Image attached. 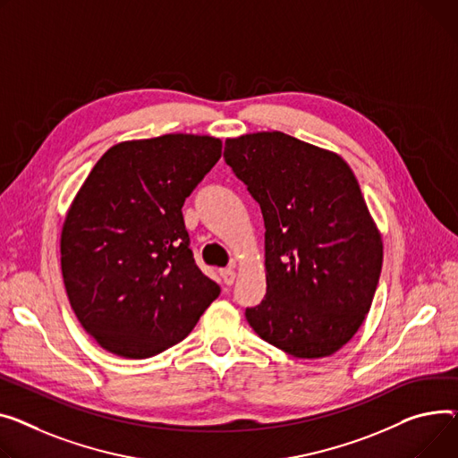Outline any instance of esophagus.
<instances>
[{
  "label": "esophagus",
  "mask_w": 458,
  "mask_h": 458,
  "mask_svg": "<svg viewBox=\"0 0 458 458\" xmlns=\"http://www.w3.org/2000/svg\"><path fill=\"white\" fill-rule=\"evenodd\" d=\"M219 274H221V278H223V282H225L226 285H232V284L235 282V270H233L232 267L221 268V270H219Z\"/></svg>",
  "instance_id": "34e87169"
}]
</instances>
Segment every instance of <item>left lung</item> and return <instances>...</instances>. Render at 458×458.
<instances>
[{"label": "left lung", "instance_id": "1", "mask_svg": "<svg viewBox=\"0 0 458 458\" xmlns=\"http://www.w3.org/2000/svg\"><path fill=\"white\" fill-rule=\"evenodd\" d=\"M225 162L259 204L267 294L245 317L294 357L343 348L369 315L383 242L348 164L284 132L225 143Z\"/></svg>", "mask_w": 458, "mask_h": 458}]
</instances>
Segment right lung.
<instances>
[{"label":"right lung","mask_w":458,"mask_h":458,"mask_svg":"<svg viewBox=\"0 0 458 458\" xmlns=\"http://www.w3.org/2000/svg\"><path fill=\"white\" fill-rule=\"evenodd\" d=\"M221 140L165 134L108 148L60 237L72 308L105 350L157 355L188 337L221 287L197 267L182 206L221 158Z\"/></svg>","instance_id":"add662e5"}]
</instances>
